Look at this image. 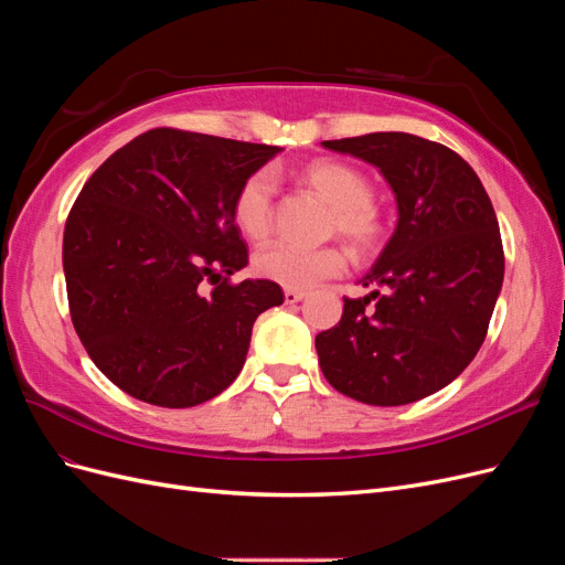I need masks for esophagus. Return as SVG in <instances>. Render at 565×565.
<instances>
[{
    "instance_id": "esophagus-1",
    "label": "esophagus",
    "mask_w": 565,
    "mask_h": 565,
    "mask_svg": "<svg viewBox=\"0 0 565 565\" xmlns=\"http://www.w3.org/2000/svg\"><path fill=\"white\" fill-rule=\"evenodd\" d=\"M306 299V292L301 289H285V303H299Z\"/></svg>"
}]
</instances>
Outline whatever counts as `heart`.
<instances>
[{
	"label": "heart",
	"mask_w": 565,
	"mask_h": 565,
	"mask_svg": "<svg viewBox=\"0 0 565 565\" xmlns=\"http://www.w3.org/2000/svg\"><path fill=\"white\" fill-rule=\"evenodd\" d=\"M303 183L334 207L332 228L355 249H370L380 235V224L370 210L372 188L363 174L349 164L318 160L303 169ZM273 195L276 177L268 169L252 174L235 195V224L249 241L262 243L273 231ZM254 268L262 278L287 289H311L318 282L344 273L347 254L337 247L306 249L276 243L254 256Z\"/></svg>",
	"instance_id": "obj_1"
}]
</instances>
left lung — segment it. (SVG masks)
<instances>
[{
  "label": "left lung",
  "instance_id": "8db88e82",
  "mask_svg": "<svg viewBox=\"0 0 565 565\" xmlns=\"http://www.w3.org/2000/svg\"><path fill=\"white\" fill-rule=\"evenodd\" d=\"M322 146L377 167L398 221L361 278L372 292L344 299L339 324L316 337L320 370L367 405L422 401L457 380L486 339L504 280L492 202L469 162L422 136L374 131Z\"/></svg>",
  "mask_w": 565,
  "mask_h": 565
}]
</instances>
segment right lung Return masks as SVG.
<instances>
[{
  "instance_id": "1",
  "label": "right lung",
  "mask_w": 565,
  "mask_h": 565,
  "mask_svg": "<svg viewBox=\"0 0 565 565\" xmlns=\"http://www.w3.org/2000/svg\"><path fill=\"white\" fill-rule=\"evenodd\" d=\"M282 148L150 129L84 183L63 233L67 303L106 377L160 407H193L241 374L252 324L285 295L228 282L247 266L241 185Z\"/></svg>"
}]
</instances>
